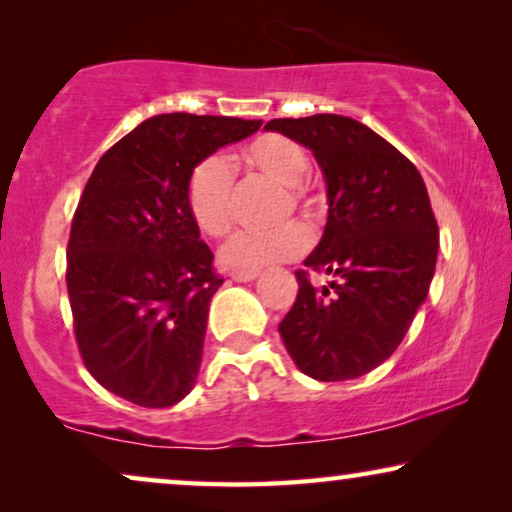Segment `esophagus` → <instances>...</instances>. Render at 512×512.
Segmentation results:
<instances>
[{
  "mask_svg": "<svg viewBox=\"0 0 512 512\" xmlns=\"http://www.w3.org/2000/svg\"><path fill=\"white\" fill-rule=\"evenodd\" d=\"M235 279V282H251V279H256L258 277V272H254V270H235L233 275H230Z\"/></svg>",
  "mask_w": 512,
  "mask_h": 512,
  "instance_id": "esophagus-1",
  "label": "esophagus"
}]
</instances>
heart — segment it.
Wrapping results in <instances>:
<instances>
[{"label": "heart", "instance_id": "obj_1", "mask_svg": "<svg viewBox=\"0 0 512 512\" xmlns=\"http://www.w3.org/2000/svg\"><path fill=\"white\" fill-rule=\"evenodd\" d=\"M247 167L275 184L289 188V202L305 223L314 219V200L307 195L303 179L307 156L300 146L282 135H261L242 151ZM235 174L223 158H207L188 177L186 207L195 226L207 237H223L233 228ZM307 247V235L298 226L277 233H237L221 247V263L230 270H261L268 265L298 258Z\"/></svg>", "mask_w": 512, "mask_h": 512}]
</instances>
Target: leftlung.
Masks as SVG:
<instances>
[{
	"label": "left lung",
	"mask_w": 512,
	"mask_h": 512,
	"mask_svg": "<svg viewBox=\"0 0 512 512\" xmlns=\"http://www.w3.org/2000/svg\"><path fill=\"white\" fill-rule=\"evenodd\" d=\"M265 130L303 144L324 172L328 219L298 296L279 324L286 352L319 382L354 380L387 361L429 293L438 223L417 167L368 125L338 114L275 118Z\"/></svg>",
	"instance_id": "obj_1"
}]
</instances>
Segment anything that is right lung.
Segmentation results:
<instances>
[{"mask_svg":"<svg viewBox=\"0 0 512 512\" xmlns=\"http://www.w3.org/2000/svg\"><path fill=\"white\" fill-rule=\"evenodd\" d=\"M261 123L151 116L90 174L69 233L67 291L83 363L111 394L170 408L195 387L223 279L188 214V177Z\"/></svg>","mask_w":512,"mask_h":512,"instance_id":"obj_1","label":"right lung"}]
</instances>
